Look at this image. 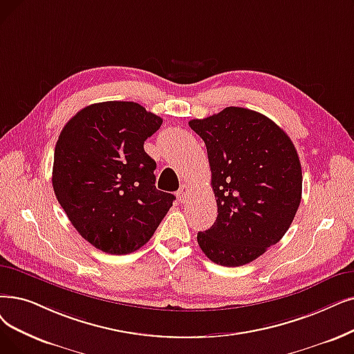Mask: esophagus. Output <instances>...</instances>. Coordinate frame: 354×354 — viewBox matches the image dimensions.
Segmentation results:
<instances>
[{
    "mask_svg": "<svg viewBox=\"0 0 354 354\" xmlns=\"http://www.w3.org/2000/svg\"><path fill=\"white\" fill-rule=\"evenodd\" d=\"M176 195H178V199H179L180 203H187L189 195H191V189H189L187 185H182V187L179 188V191L176 192Z\"/></svg>",
    "mask_w": 354,
    "mask_h": 354,
    "instance_id": "esophagus-1",
    "label": "esophagus"
}]
</instances>
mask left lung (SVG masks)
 I'll return each mask as SVG.
<instances>
[{
  "instance_id": "1",
  "label": "left lung",
  "mask_w": 354,
  "mask_h": 354,
  "mask_svg": "<svg viewBox=\"0 0 354 354\" xmlns=\"http://www.w3.org/2000/svg\"><path fill=\"white\" fill-rule=\"evenodd\" d=\"M189 127L207 146L218 215L198 244L214 263L253 262L288 232L302 194V171L288 134L266 115L227 106Z\"/></svg>"
}]
</instances>
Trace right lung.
Segmentation results:
<instances>
[{
    "label": "right lung",
    "mask_w": 354,
    "mask_h": 354,
    "mask_svg": "<svg viewBox=\"0 0 354 354\" xmlns=\"http://www.w3.org/2000/svg\"><path fill=\"white\" fill-rule=\"evenodd\" d=\"M162 118L131 101L85 106L60 131L52 183L72 225L94 248L129 254L155 234L175 195L156 189L145 151Z\"/></svg>",
    "instance_id": "obj_1"
}]
</instances>
